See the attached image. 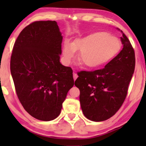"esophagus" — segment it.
Wrapping results in <instances>:
<instances>
[{
    "mask_svg": "<svg viewBox=\"0 0 146 146\" xmlns=\"http://www.w3.org/2000/svg\"><path fill=\"white\" fill-rule=\"evenodd\" d=\"M73 78H74V80H76V79L78 78V75H77L76 73H75V72L73 73Z\"/></svg>",
    "mask_w": 146,
    "mask_h": 146,
    "instance_id": "1",
    "label": "esophagus"
}]
</instances>
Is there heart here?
I'll return each mask as SVG.
<instances>
[{
	"label": "heart",
	"instance_id": "b5f03b06",
	"mask_svg": "<svg viewBox=\"0 0 146 146\" xmlns=\"http://www.w3.org/2000/svg\"><path fill=\"white\" fill-rule=\"evenodd\" d=\"M121 50L120 40L106 32L98 31L86 36L76 38L70 43L64 42L62 54L64 61L70 63L79 51L78 59L85 66L96 68L108 63L117 55Z\"/></svg>",
	"mask_w": 146,
	"mask_h": 146
}]
</instances>
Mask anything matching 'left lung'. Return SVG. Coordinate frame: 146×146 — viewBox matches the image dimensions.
<instances>
[{"label":"left lung","instance_id":"1","mask_svg":"<svg viewBox=\"0 0 146 146\" xmlns=\"http://www.w3.org/2000/svg\"><path fill=\"white\" fill-rule=\"evenodd\" d=\"M121 40L122 50L103 69L78 74L74 84L80 90L81 108L85 117L92 121L110 118L126 98L135 58L134 49L123 33Z\"/></svg>","mask_w":146,"mask_h":146}]
</instances>
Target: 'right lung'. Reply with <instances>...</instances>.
<instances>
[{
	"instance_id": "add662e5",
	"label": "right lung",
	"mask_w": 146,
	"mask_h": 146,
	"mask_svg": "<svg viewBox=\"0 0 146 146\" xmlns=\"http://www.w3.org/2000/svg\"><path fill=\"white\" fill-rule=\"evenodd\" d=\"M62 36L56 21H35L16 40L11 72L18 98L35 118L50 121L60 113L74 84L72 70L60 62Z\"/></svg>"
}]
</instances>
